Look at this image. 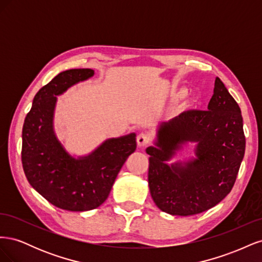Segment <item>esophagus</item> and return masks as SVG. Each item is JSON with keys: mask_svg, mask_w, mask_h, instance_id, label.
Returning a JSON list of instances; mask_svg holds the SVG:
<instances>
[{"mask_svg": "<svg viewBox=\"0 0 262 262\" xmlns=\"http://www.w3.org/2000/svg\"><path fill=\"white\" fill-rule=\"evenodd\" d=\"M148 141H149V138H148L147 134H145V133H140L139 136L137 137V142H138V145L140 147L145 146L148 143Z\"/></svg>", "mask_w": 262, "mask_h": 262, "instance_id": "34e87169", "label": "esophagus"}]
</instances>
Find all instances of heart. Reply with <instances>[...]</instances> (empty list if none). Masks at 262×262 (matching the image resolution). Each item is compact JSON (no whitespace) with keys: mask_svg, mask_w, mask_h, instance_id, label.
Wrapping results in <instances>:
<instances>
[{"mask_svg":"<svg viewBox=\"0 0 262 262\" xmlns=\"http://www.w3.org/2000/svg\"><path fill=\"white\" fill-rule=\"evenodd\" d=\"M180 95H184V91H181V92H180Z\"/></svg>","mask_w":262,"mask_h":262,"instance_id":"1","label":"heart"}]
</instances>
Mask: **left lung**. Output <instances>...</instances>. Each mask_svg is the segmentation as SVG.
<instances>
[{
    "label": "left lung",
    "mask_w": 262,
    "mask_h": 262,
    "mask_svg": "<svg viewBox=\"0 0 262 262\" xmlns=\"http://www.w3.org/2000/svg\"><path fill=\"white\" fill-rule=\"evenodd\" d=\"M193 157L169 162L188 143ZM146 148L148 187L158 209L188 216L207 211L231 192L245 154L238 104L219 77L208 110H188L160 123Z\"/></svg>",
    "instance_id": "1"
}]
</instances>
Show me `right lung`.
Here are the masks:
<instances>
[{
	"label": "right lung",
	"instance_id": "right-lung-1",
	"mask_svg": "<svg viewBox=\"0 0 262 262\" xmlns=\"http://www.w3.org/2000/svg\"><path fill=\"white\" fill-rule=\"evenodd\" d=\"M95 74L92 69L63 71L36 94L23 126L21 163L30 186L54 207L83 212L98 208L110 193L137 134L110 138L90 154L74 156L54 130L58 96Z\"/></svg>",
	"mask_w": 262,
	"mask_h": 262
}]
</instances>
